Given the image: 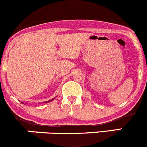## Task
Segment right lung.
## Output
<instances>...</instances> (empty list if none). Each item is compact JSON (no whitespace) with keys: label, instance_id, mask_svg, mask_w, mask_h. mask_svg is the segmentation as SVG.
<instances>
[{"label":"right lung","instance_id":"1","mask_svg":"<svg viewBox=\"0 0 147 147\" xmlns=\"http://www.w3.org/2000/svg\"><path fill=\"white\" fill-rule=\"evenodd\" d=\"M54 98H52V99H51V100H49V101H45V102H44V103H48V102H50V101H53V100L54 99Z\"/></svg>","mask_w":147,"mask_h":147}]
</instances>
